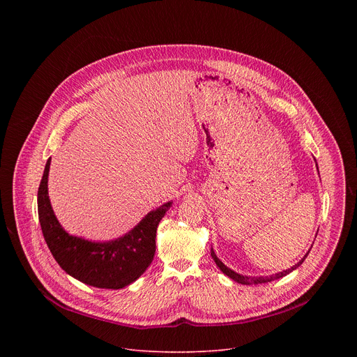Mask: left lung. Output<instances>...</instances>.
Returning <instances> with one entry per match:
<instances>
[{"label": "left lung", "instance_id": "1", "mask_svg": "<svg viewBox=\"0 0 357 357\" xmlns=\"http://www.w3.org/2000/svg\"><path fill=\"white\" fill-rule=\"evenodd\" d=\"M211 254H212V257H213V260H215V263L218 264V267L227 275V277H230L231 280H234V281H237V282H240V284H244V285H256V284H264V282H270V281H274V280H278V278H281V277H284V275H287V274H289L292 270H295L296 267H299L302 263H303V260L307 259V256H305L298 264H295L294 267H291V268H288V270H285V271H282V273H278V274H275V275H271V277H244V275H240V274H237V273H234L233 270H230V268H227L219 259H218V256L215 254V251H213V248L211 250Z\"/></svg>", "mask_w": 357, "mask_h": 357}]
</instances>
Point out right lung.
Here are the masks:
<instances>
[{
    "mask_svg": "<svg viewBox=\"0 0 357 357\" xmlns=\"http://www.w3.org/2000/svg\"><path fill=\"white\" fill-rule=\"evenodd\" d=\"M46 162L38 189V216L43 238L56 263L76 280L107 289H120L134 282L155 254L157 229L171 202L149 212L128 234L109 243H91L69 236L56 220L47 196Z\"/></svg>",
    "mask_w": 357,
    "mask_h": 357,
    "instance_id": "add662e5",
    "label": "right lung"
}]
</instances>
